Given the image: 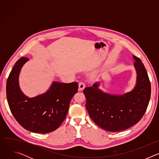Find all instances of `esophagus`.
I'll return each mask as SVG.
<instances>
[{
  "label": "esophagus",
  "instance_id": "esophagus-1",
  "mask_svg": "<svg viewBox=\"0 0 159 159\" xmlns=\"http://www.w3.org/2000/svg\"><path fill=\"white\" fill-rule=\"evenodd\" d=\"M85 87V84L84 82H80L79 84V90H82Z\"/></svg>",
  "mask_w": 159,
  "mask_h": 159
}]
</instances>
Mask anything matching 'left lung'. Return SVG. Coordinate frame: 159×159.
<instances>
[{"instance_id": "8db88e82", "label": "left lung", "mask_w": 159, "mask_h": 159, "mask_svg": "<svg viewBox=\"0 0 159 159\" xmlns=\"http://www.w3.org/2000/svg\"><path fill=\"white\" fill-rule=\"evenodd\" d=\"M134 66L137 81L134 89L123 94H110L99 89V82L85 87V107L94 122L112 132L126 129L137 124L143 117L150 98L151 85L141 60L135 56Z\"/></svg>"}]
</instances>
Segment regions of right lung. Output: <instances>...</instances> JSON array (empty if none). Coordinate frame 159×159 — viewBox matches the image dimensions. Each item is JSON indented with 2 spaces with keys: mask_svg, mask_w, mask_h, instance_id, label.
I'll use <instances>...</instances> for the list:
<instances>
[{
  "mask_svg": "<svg viewBox=\"0 0 159 159\" xmlns=\"http://www.w3.org/2000/svg\"><path fill=\"white\" fill-rule=\"evenodd\" d=\"M28 60L22 57L14 65L7 81V102L20 125L33 133H48L57 129L65 119L79 85L53 82L46 93L29 98L21 91L19 84L20 70Z\"/></svg>",
  "mask_w": 159,
  "mask_h": 159,
  "instance_id": "add662e5",
  "label": "right lung"
}]
</instances>
